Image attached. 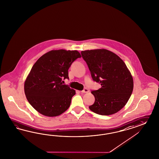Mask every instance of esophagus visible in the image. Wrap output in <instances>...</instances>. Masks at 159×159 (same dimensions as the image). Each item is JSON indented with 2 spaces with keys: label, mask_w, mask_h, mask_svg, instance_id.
<instances>
[{
  "label": "esophagus",
  "mask_w": 159,
  "mask_h": 159,
  "mask_svg": "<svg viewBox=\"0 0 159 159\" xmlns=\"http://www.w3.org/2000/svg\"><path fill=\"white\" fill-rule=\"evenodd\" d=\"M82 93H89V90L88 89H84L83 90H82Z\"/></svg>",
  "instance_id": "1"
}]
</instances>
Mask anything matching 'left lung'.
Segmentation results:
<instances>
[{"label":"left lung","instance_id":"8db88e82","mask_svg":"<svg viewBox=\"0 0 159 159\" xmlns=\"http://www.w3.org/2000/svg\"><path fill=\"white\" fill-rule=\"evenodd\" d=\"M90 70L93 79L101 87L92 91L95 102L89 107L101 115H111L120 111L127 103L133 90V78L124 61L107 49L81 52Z\"/></svg>","mask_w":159,"mask_h":159}]
</instances>
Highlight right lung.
I'll list each match as a JSON object with an SVG mask.
<instances>
[{
	"label": "right lung",
	"mask_w": 159,
	"mask_h": 159,
	"mask_svg": "<svg viewBox=\"0 0 159 159\" xmlns=\"http://www.w3.org/2000/svg\"><path fill=\"white\" fill-rule=\"evenodd\" d=\"M82 56L77 50H53L40 57L34 63L24 83L28 102L44 116L54 117L65 112L76 91L63 84L69 79L72 63Z\"/></svg>",
	"instance_id": "1"
}]
</instances>
